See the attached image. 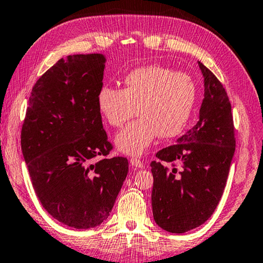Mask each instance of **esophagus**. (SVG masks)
<instances>
[{
	"mask_svg": "<svg viewBox=\"0 0 263 263\" xmlns=\"http://www.w3.org/2000/svg\"><path fill=\"white\" fill-rule=\"evenodd\" d=\"M130 162H131L132 166H135V167H143V166H144L143 161L139 160V159H137V158H131Z\"/></svg>",
	"mask_w": 263,
	"mask_h": 263,
	"instance_id": "obj_1",
	"label": "esophagus"
}]
</instances>
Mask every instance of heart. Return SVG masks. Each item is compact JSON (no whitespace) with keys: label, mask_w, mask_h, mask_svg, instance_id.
Instances as JSON below:
<instances>
[{"label":"heart","mask_w":263,"mask_h":263,"mask_svg":"<svg viewBox=\"0 0 263 263\" xmlns=\"http://www.w3.org/2000/svg\"><path fill=\"white\" fill-rule=\"evenodd\" d=\"M123 83L122 90L102 86L96 98L99 112L112 127H123L135 109L139 117L117 136L120 152L140 156L160 136L173 138L185 130L198 96L191 76L152 64L131 70Z\"/></svg>","instance_id":"1"}]
</instances>
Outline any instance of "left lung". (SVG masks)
Wrapping results in <instances>:
<instances>
[{
    "label": "left lung",
    "mask_w": 263,
    "mask_h": 263,
    "mask_svg": "<svg viewBox=\"0 0 263 263\" xmlns=\"http://www.w3.org/2000/svg\"><path fill=\"white\" fill-rule=\"evenodd\" d=\"M199 68L205 83L199 122L177 144L160 149L156 154L158 159L151 162L154 221L177 234L199 227L214 213L235 151L226 90L200 62Z\"/></svg>",
    "instance_id": "obj_1"
}]
</instances>
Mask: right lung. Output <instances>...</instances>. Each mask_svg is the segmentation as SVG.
I'll list each match as a JSON object with an SVG mask.
<instances>
[{"mask_svg": "<svg viewBox=\"0 0 263 263\" xmlns=\"http://www.w3.org/2000/svg\"><path fill=\"white\" fill-rule=\"evenodd\" d=\"M105 61L102 53L61 58L32 87L21 132L23 158L42 206L77 229L107 219L128 171L126 158H104L112 144L96 98Z\"/></svg>", "mask_w": 263, "mask_h": 263, "instance_id": "add662e5", "label": "right lung"}]
</instances>
